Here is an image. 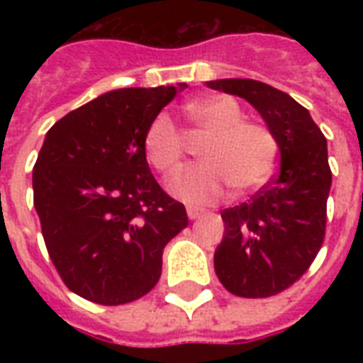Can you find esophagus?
I'll list each match as a JSON object with an SVG mask.
<instances>
[{
  "label": "esophagus",
  "instance_id": "1",
  "mask_svg": "<svg viewBox=\"0 0 363 363\" xmlns=\"http://www.w3.org/2000/svg\"><path fill=\"white\" fill-rule=\"evenodd\" d=\"M186 213H188V218H190V220H196V218H199V216L203 215V211L198 209V207H188Z\"/></svg>",
  "mask_w": 363,
  "mask_h": 363
}]
</instances>
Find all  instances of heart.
Wrapping results in <instances>:
<instances>
[{"instance_id": "heart-1", "label": "heart", "mask_w": 363, "mask_h": 363, "mask_svg": "<svg viewBox=\"0 0 363 363\" xmlns=\"http://www.w3.org/2000/svg\"><path fill=\"white\" fill-rule=\"evenodd\" d=\"M186 116L207 141L199 148L203 164L190 165L171 179L169 190L177 198L203 205L220 199L230 186L252 192L269 181L279 156L277 137L264 124L245 121L235 99L218 96L194 101ZM143 145L148 162L162 175L179 169L186 154V139L167 113L150 121Z\"/></svg>"}]
</instances>
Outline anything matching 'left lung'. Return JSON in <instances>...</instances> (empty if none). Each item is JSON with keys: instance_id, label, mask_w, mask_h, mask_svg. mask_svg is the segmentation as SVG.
<instances>
[{"instance_id": "8db88e82", "label": "left lung", "mask_w": 363, "mask_h": 363, "mask_svg": "<svg viewBox=\"0 0 363 363\" xmlns=\"http://www.w3.org/2000/svg\"><path fill=\"white\" fill-rule=\"evenodd\" d=\"M207 86L254 105L281 148L279 173L248 201L220 213L224 239L215 252L228 292L269 298L301 279L324 242L332 188L326 137L303 105L265 82L222 79Z\"/></svg>"}]
</instances>
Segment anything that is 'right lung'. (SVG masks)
<instances>
[{
    "label": "right lung",
    "instance_id": "obj_1",
    "mask_svg": "<svg viewBox=\"0 0 363 363\" xmlns=\"http://www.w3.org/2000/svg\"><path fill=\"white\" fill-rule=\"evenodd\" d=\"M175 96V86L104 94L45 137L33 205L58 275L88 301L124 305L150 292L165 245L188 226L184 205L156 182L143 145Z\"/></svg>",
    "mask_w": 363,
    "mask_h": 363
}]
</instances>
